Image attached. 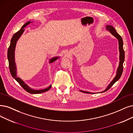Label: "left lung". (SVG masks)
<instances>
[{"label":"left lung","instance_id":"8db88e82","mask_svg":"<svg viewBox=\"0 0 133 133\" xmlns=\"http://www.w3.org/2000/svg\"><path fill=\"white\" fill-rule=\"evenodd\" d=\"M106 29L107 30H109L110 33L111 34H112L115 38L117 39L118 40V45H119V65L117 68V72H116V75L115 77L114 78L111 82L109 83V84L107 86V87L106 88V89L104 90V91L100 92L99 93H103L106 91H107L108 90H109L111 87L112 86V85L116 82L117 81L119 78L121 77L122 72H123V64L124 61V51L123 50V39H122V37L117 33L116 30L112 26H111L110 25H107V26H106ZM81 92L84 93H88V94H94L93 93L91 92H86V91H81Z\"/></svg>","mask_w":133,"mask_h":133}]
</instances>
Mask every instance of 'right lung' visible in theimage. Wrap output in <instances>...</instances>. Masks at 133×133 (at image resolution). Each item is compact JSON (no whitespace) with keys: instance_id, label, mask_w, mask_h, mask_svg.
Instances as JSON below:
<instances>
[{"instance_id":"add662e5","label":"right lung","mask_w":133,"mask_h":133,"mask_svg":"<svg viewBox=\"0 0 133 133\" xmlns=\"http://www.w3.org/2000/svg\"><path fill=\"white\" fill-rule=\"evenodd\" d=\"M31 22L30 21H28L26 23H25L21 28L19 30H18L17 33H16L12 36V38L11 40V42H10V45L8 50V59L9 61V69L10 73H11L12 76L16 80L18 83L21 85L22 88L25 90V91L31 94H39L41 93L45 92L51 88L52 85H50L49 87H48L45 89H42L39 90H36L33 89L29 87L27 84H26L22 79H21L19 77H17V68L16 65L15 63V48L16 45V43L19 39V38L21 37V36L22 35L23 33L24 29V28L26 26H27L29 24H30ZM59 58V57H53L51 59H50L49 63H52L56 61L57 59Z\"/></svg>"}]
</instances>
